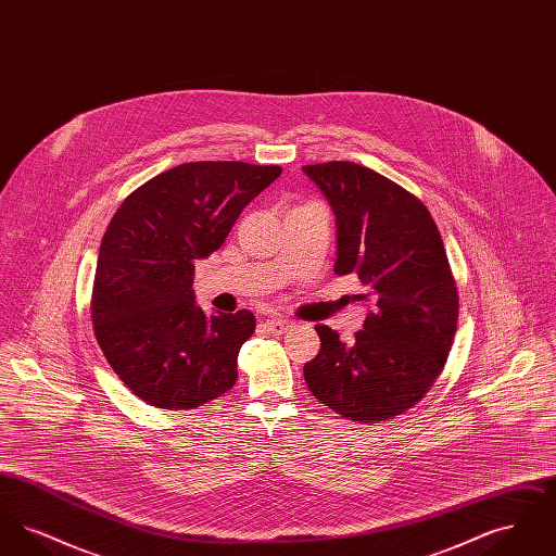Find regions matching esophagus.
<instances>
[{"mask_svg":"<svg viewBox=\"0 0 556 556\" xmlns=\"http://www.w3.org/2000/svg\"><path fill=\"white\" fill-rule=\"evenodd\" d=\"M263 325H265L266 331H268V333H273V336H281V333H286L288 329H291V323L288 318H266Z\"/></svg>","mask_w":556,"mask_h":556,"instance_id":"obj_1","label":"esophagus"}]
</instances>
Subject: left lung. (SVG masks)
Instances as JSON below:
<instances>
[{"instance_id":"obj_1","label":"left lung","mask_w":556,"mask_h":556,"mask_svg":"<svg viewBox=\"0 0 556 556\" xmlns=\"http://www.w3.org/2000/svg\"><path fill=\"white\" fill-rule=\"evenodd\" d=\"M338 220L336 275L354 273L372 308L352 342L317 325L320 350L304 365L313 396L358 424L404 415L448 361L458 290L442 236L424 202L367 166H304Z\"/></svg>"}]
</instances>
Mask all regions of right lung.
I'll list each match as a JSON object with an SVG mask.
<instances>
[{
  "label": "right lung",
  "instance_id": "1",
  "mask_svg": "<svg viewBox=\"0 0 556 556\" xmlns=\"http://www.w3.org/2000/svg\"><path fill=\"white\" fill-rule=\"evenodd\" d=\"M281 166L187 162L131 191L100 245L91 320L108 365L135 396L191 410L238 381L250 311L208 317L195 306V261L211 256Z\"/></svg>",
  "mask_w": 556,
  "mask_h": 556
}]
</instances>
